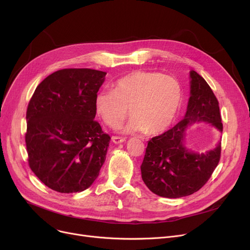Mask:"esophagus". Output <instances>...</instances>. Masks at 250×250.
Returning a JSON list of instances; mask_svg holds the SVG:
<instances>
[{
	"label": "esophagus",
	"instance_id": "esophagus-1",
	"mask_svg": "<svg viewBox=\"0 0 250 250\" xmlns=\"http://www.w3.org/2000/svg\"><path fill=\"white\" fill-rule=\"evenodd\" d=\"M111 140H112V142H113L114 144L124 143V142L125 141V138H123V137H118V136H113V137L111 138Z\"/></svg>",
	"mask_w": 250,
	"mask_h": 250
}]
</instances>
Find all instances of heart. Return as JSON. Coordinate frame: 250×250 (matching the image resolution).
I'll list each match as a JSON object with an SVG mask.
<instances>
[{"mask_svg": "<svg viewBox=\"0 0 250 250\" xmlns=\"http://www.w3.org/2000/svg\"><path fill=\"white\" fill-rule=\"evenodd\" d=\"M181 100L182 89L175 78L134 71L115 80L111 90L99 92L95 110L103 123L113 128L120 126L130 112L133 117L127 132L146 129L148 134L156 135L172 124Z\"/></svg>", "mask_w": 250, "mask_h": 250, "instance_id": "1", "label": "heart"}]
</instances>
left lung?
I'll use <instances>...</instances> for the list:
<instances>
[{
	"label": "left lung",
	"instance_id": "obj_1",
	"mask_svg": "<svg viewBox=\"0 0 250 250\" xmlns=\"http://www.w3.org/2000/svg\"><path fill=\"white\" fill-rule=\"evenodd\" d=\"M190 97L185 118L148 142L141 165L143 181L163 198L177 199L201 189L219 164L221 143L214 150L198 154L183 144L188 125L205 122L223 132L219 102L205 79L190 71Z\"/></svg>",
	"mask_w": 250,
	"mask_h": 250
}]
</instances>
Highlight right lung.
<instances>
[{"mask_svg":"<svg viewBox=\"0 0 250 250\" xmlns=\"http://www.w3.org/2000/svg\"><path fill=\"white\" fill-rule=\"evenodd\" d=\"M105 75L92 69L57 71L36 87L28 103V164L52 190L80 192L99 175L110 141L94 120Z\"/></svg>","mask_w":250,"mask_h":250,"instance_id":"right-lung-1","label":"right lung"}]
</instances>
